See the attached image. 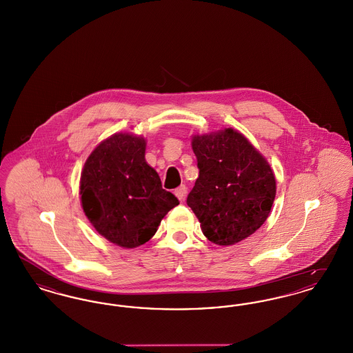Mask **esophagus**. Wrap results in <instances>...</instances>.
<instances>
[{"label": "esophagus", "instance_id": "esophagus-1", "mask_svg": "<svg viewBox=\"0 0 353 353\" xmlns=\"http://www.w3.org/2000/svg\"><path fill=\"white\" fill-rule=\"evenodd\" d=\"M174 194H176V197H177L180 201H183L185 199V194H186V186H185V185L179 186V188L174 190Z\"/></svg>", "mask_w": 353, "mask_h": 353}]
</instances>
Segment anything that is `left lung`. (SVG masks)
<instances>
[{
  "label": "left lung",
  "mask_w": 353,
  "mask_h": 353,
  "mask_svg": "<svg viewBox=\"0 0 353 353\" xmlns=\"http://www.w3.org/2000/svg\"><path fill=\"white\" fill-rule=\"evenodd\" d=\"M192 148L200 174L186 203L203 235L230 246L256 232L269 217L276 193L266 159L233 128L194 134Z\"/></svg>",
  "instance_id": "obj_1"
}]
</instances>
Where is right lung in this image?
I'll return each mask as SVG.
<instances>
[{
	"label": "right lung",
	"mask_w": 353,
	"mask_h": 353,
	"mask_svg": "<svg viewBox=\"0 0 353 353\" xmlns=\"http://www.w3.org/2000/svg\"><path fill=\"white\" fill-rule=\"evenodd\" d=\"M79 189L84 214L95 230L125 249L148 242L179 205L147 164L145 140L134 134L103 140L84 163Z\"/></svg>",
	"instance_id": "add662e5"
}]
</instances>
